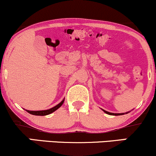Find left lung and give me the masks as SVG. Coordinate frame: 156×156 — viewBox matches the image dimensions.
Masks as SVG:
<instances>
[{
    "mask_svg": "<svg viewBox=\"0 0 156 156\" xmlns=\"http://www.w3.org/2000/svg\"><path fill=\"white\" fill-rule=\"evenodd\" d=\"M103 112H104L105 113H106V114H109V115H115V116H118V115H122V114H114V113L108 112H106V111H104V110H103Z\"/></svg>",
    "mask_w": 156,
    "mask_h": 156,
    "instance_id": "obj_1",
    "label": "left lung"
}]
</instances>
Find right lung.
Wrapping results in <instances>:
<instances>
[{
	"mask_svg": "<svg viewBox=\"0 0 156 156\" xmlns=\"http://www.w3.org/2000/svg\"><path fill=\"white\" fill-rule=\"evenodd\" d=\"M64 100H63L60 103H58V105H55V106L53 107V108L48 109V110H44V111H28L26 110L27 112H28L29 114H33V115H37V116H45V115H48V114H51V113L54 112L55 110H57L59 107L62 106V105L63 104Z\"/></svg>",
	"mask_w": 156,
	"mask_h": 156,
	"instance_id": "1",
	"label": "right lung"
}]
</instances>
